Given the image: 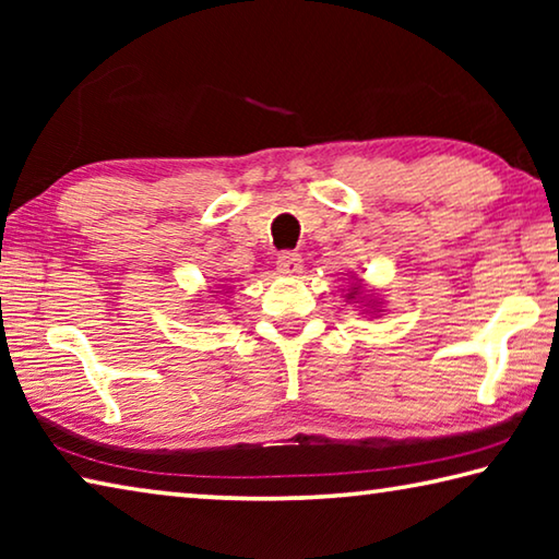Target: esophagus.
Segmentation results:
<instances>
[{
	"mask_svg": "<svg viewBox=\"0 0 559 559\" xmlns=\"http://www.w3.org/2000/svg\"><path fill=\"white\" fill-rule=\"evenodd\" d=\"M276 266H278V271L283 273V276H296V273H300V269H302L300 253L283 251L281 257H278V261H276Z\"/></svg>",
	"mask_w": 559,
	"mask_h": 559,
	"instance_id": "34e87169",
	"label": "esophagus"
}]
</instances>
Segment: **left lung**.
I'll list each match as a JSON object with an SVG mask.
<instances>
[{
	"label": "left lung",
	"mask_w": 559,
	"mask_h": 559,
	"mask_svg": "<svg viewBox=\"0 0 559 559\" xmlns=\"http://www.w3.org/2000/svg\"><path fill=\"white\" fill-rule=\"evenodd\" d=\"M359 293H362V286H359V283H355V288H353V290H349L345 298H347V300H354V298L357 297L359 300ZM359 302H362V300H359ZM365 302H367V306H372V310H374L377 306H380V302H377V300H365ZM374 313H380V310H374Z\"/></svg>",
	"instance_id": "8db88e82"
}]
</instances>
